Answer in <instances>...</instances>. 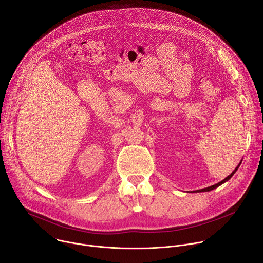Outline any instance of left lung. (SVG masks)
<instances>
[{
  "label": "left lung",
  "instance_id": "obj_1",
  "mask_svg": "<svg viewBox=\"0 0 263 263\" xmlns=\"http://www.w3.org/2000/svg\"><path fill=\"white\" fill-rule=\"evenodd\" d=\"M240 163H241V161H240ZM240 163L238 164L237 166H236V169L228 176V177H226L223 180H221L220 182H218V183H216V184H213V185H211V186H208V187H204V189H201V190H196L195 192H209V191H212V190H214V189H216V187H218L219 185H221L222 183H224L226 181H228L229 179H231V177L235 174V172L238 170V168H239V165H240Z\"/></svg>",
  "mask_w": 263,
  "mask_h": 263
}]
</instances>
